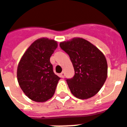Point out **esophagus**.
I'll return each instance as SVG.
<instances>
[{
  "mask_svg": "<svg viewBox=\"0 0 127 127\" xmlns=\"http://www.w3.org/2000/svg\"><path fill=\"white\" fill-rule=\"evenodd\" d=\"M60 76H61V77H62V78H64V72H62L61 73V74H60Z\"/></svg>",
  "mask_w": 127,
  "mask_h": 127,
  "instance_id": "34e87169",
  "label": "esophagus"
}]
</instances>
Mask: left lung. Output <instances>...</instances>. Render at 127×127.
<instances>
[{
  "label": "left lung",
  "instance_id": "8db88e82",
  "mask_svg": "<svg viewBox=\"0 0 127 127\" xmlns=\"http://www.w3.org/2000/svg\"><path fill=\"white\" fill-rule=\"evenodd\" d=\"M60 46L70 57L74 69V76L66 79L71 93L80 99L95 95L107 77V62L103 53L82 38L61 42Z\"/></svg>",
  "mask_w": 127,
  "mask_h": 127
}]
</instances>
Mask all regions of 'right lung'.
Here are the masks:
<instances>
[{"instance_id": "obj_1", "label": "right lung", "mask_w": 127, "mask_h": 127, "mask_svg": "<svg viewBox=\"0 0 127 127\" xmlns=\"http://www.w3.org/2000/svg\"><path fill=\"white\" fill-rule=\"evenodd\" d=\"M58 46L47 38L36 40L27 48L17 67V80L24 93L33 101L53 97L60 77L54 73L50 58Z\"/></svg>"}]
</instances>
